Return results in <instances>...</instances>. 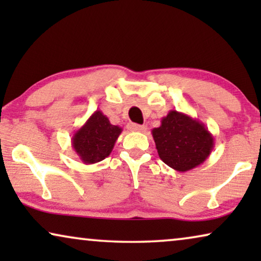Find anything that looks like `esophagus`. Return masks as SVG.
Returning <instances> with one entry per match:
<instances>
[{"mask_svg":"<svg viewBox=\"0 0 261 261\" xmlns=\"http://www.w3.org/2000/svg\"><path fill=\"white\" fill-rule=\"evenodd\" d=\"M128 129L132 132H145L146 126H142V124H137V123H129L128 124Z\"/></svg>","mask_w":261,"mask_h":261,"instance_id":"34e87169","label":"esophagus"}]
</instances>
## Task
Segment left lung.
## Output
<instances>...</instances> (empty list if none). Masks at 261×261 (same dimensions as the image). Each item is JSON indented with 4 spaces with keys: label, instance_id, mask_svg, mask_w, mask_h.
Listing matches in <instances>:
<instances>
[{
    "label": "left lung",
    "instance_id": "obj_1",
    "mask_svg": "<svg viewBox=\"0 0 261 261\" xmlns=\"http://www.w3.org/2000/svg\"><path fill=\"white\" fill-rule=\"evenodd\" d=\"M152 135L159 158L179 172L204 163L215 145L204 123L177 110H170L162 124L153 128Z\"/></svg>",
    "mask_w": 261,
    "mask_h": 261
}]
</instances>
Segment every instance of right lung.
I'll use <instances>...</instances> for the list:
<instances>
[{
	"label": "right lung",
	"instance_id": "1",
	"mask_svg": "<svg viewBox=\"0 0 261 261\" xmlns=\"http://www.w3.org/2000/svg\"><path fill=\"white\" fill-rule=\"evenodd\" d=\"M122 128L110 123L101 110H96L80 129L74 132L71 144L84 164L102 162L112 153Z\"/></svg>",
	"mask_w": 261,
	"mask_h": 261
}]
</instances>
